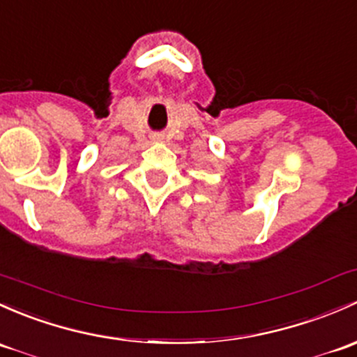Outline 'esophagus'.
<instances>
[{
	"mask_svg": "<svg viewBox=\"0 0 357 357\" xmlns=\"http://www.w3.org/2000/svg\"><path fill=\"white\" fill-rule=\"evenodd\" d=\"M155 140H162V138H160V137H155Z\"/></svg>",
	"mask_w": 357,
	"mask_h": 357,
	"instance_id": "obj_1",
	"label": "esophagus"
}]
</instances>
